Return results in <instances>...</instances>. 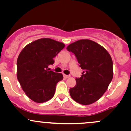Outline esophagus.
<instances>
[{
    "mask_svg": "<svg viewBox=\"0 0 131 131\" xmlns=\"http://www.w3.org/2000/svg\"><path fill=\"white\" fill-rule=\"evenodd\" d=\"M64 78H68L70 77V75H66V74H64Z\"/></svg>",
    "mask_w": 131,
    "mask_h": 131,
    "instance_id": "esophagus-1",
    "label": "esophagus"
}]
</instances>
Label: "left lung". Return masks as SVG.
I'll return each mask as SVG.
<instances>
[{
	"mask_svg": "<svg viewBox=\"0 0 131 131\" xmlns=\"http://www.w3.org/2000/svg\"><path fill=\"white\" fill-rule=\"evenodd\" d=\"M67 49L75 55L84 71L76 78V85L70 88L71 98L88 105L97 101L107 90L113 76V61L105 48L89 39L79 40Z\"/></svg>",
	"mask_w": 131,
	"mask_h": 131,
	"instance_id": "obj_1",
	"label": "left lung"
}]
</instances>
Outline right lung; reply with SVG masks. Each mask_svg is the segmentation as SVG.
<instances>
[{"label": "right lung", "instance_id": "1", "mask_svg": "<svg viewBox=\"0 0 131 131\" xmlns=\"http://www.w3.org/2000/svg\"><path fill=\"white\" fill-rule=\"evenodd\" d=\"M64 47L63 43L42 38L29 43L17 59V78L26 95L37 103H43L53 97L57 84L62 74L50 70L54 57Z\"/></svg>", "mask_w": 131, "mask_h": 131}]
</instances>
